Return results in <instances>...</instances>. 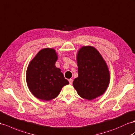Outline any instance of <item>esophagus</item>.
<instances>
[{
  "instance_id": "34e87169",
  "label": "esophagus",
  "mask_w": 135,
  "mask_h": 135,
  "mask_svg": "<svg viewBox=\"0 0 135 135\" xmlns=\"http://www.w3.org/2000/svg\"><path fill=\"white\" fill-rule=\"evenodd\" d=\"M73 80L72 79H69V83H70V85H72V84H73Z\"/></svg>"
}]
</instances>
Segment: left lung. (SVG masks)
I'll list each match as a JSON object with an SVG mask.
<instances>
[{
	"label": "left lung",
	"mask_w": 135,
	"mask_h": 135,
	"mask_svg": "<svg viewBox=\"0 0 135 135\" xmlns=\"http://www.w3.org/2000/svg\"><path fill=\"white\" fill-rule=\"evenodd\" d=\"M78 76L73 87L83 99L91 100L103 95L110 83V75L105 61L92 46H83L76 56Z\"/></svg>",
	"instance_id": "8db88e82"
}]
</instances>
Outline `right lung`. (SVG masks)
Wrapping results in <instances>:
<instances>
[{
    "label": "right lung",
    "mask_w": 135,
    "mask_h": 135,
    "mask_svg": "<svg viewBox=\"0 0 135 135\" xmlns=\"http://www.w3.org/2000/svg\"><path fill=\"white\" fill-rule=\"evenodd\" d=\"M58 59L53 48L42 49L28 65L26 73L27 86L39 99L48 101L56 98L62 87L69 82L60 68L56 67Z\"/></svg>",
    "instance_id": "add662e5"
}]
</instances>
